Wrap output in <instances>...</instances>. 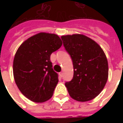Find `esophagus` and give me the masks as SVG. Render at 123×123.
I'll list each match as a JSON object with an SVG mask.
<instances>
[{"label": "esophagus", "mask_w": 123, "mask_h": 123, "mask_svg": "<svg viewBox=\"0 0 123 123\" xmlns=\"http://www.w3.org/2000/svg\"><path fill=\"white\" fill-rule=\"evenodd\" d=\"M59 76H60V77L61 78H62V76H63V72H59Z\"/></svg>", "instance_id": "1"}]
</instances>
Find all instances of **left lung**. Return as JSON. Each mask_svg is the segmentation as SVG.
<instances>
[{
    "label": "left lung",
    "instance_id": "obj_1",
    "mask_svg": "<svg viewBox=\"0 0 123 123\" xmlns=\"http://www.w3.org/2000/svg\"><path fill=\"white\" fill-rule=\"evenodd\" d=\"M73 62L74 76L65 83L70 96L78 101H88L98 96L108 79V62L103 49L95 41L82 34L61 36Z\"/></svg>",
    "mask_w": 123,
    "mask_h": 123
}]
</instances>
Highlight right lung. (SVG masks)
Wrapping results in <instances>:
<instances>
[{
    "label": "right lung",
    "mask_w": 123,
    "mask_h": 123,
    "mask_svg": "<svg viewBox=\"0 0 123 123\" xmlns=\"http://www.w3.org/2000/svg\"><path fill=\"white\" fill-rule=\"evenodd\" d=\"M56 34L39 33L23 42L15 54L13 74L23 95L36 103L49 100L59 82L50 56L61 47Z\"/></svg>",
    "instance_id": "1"
}]
</instances>
